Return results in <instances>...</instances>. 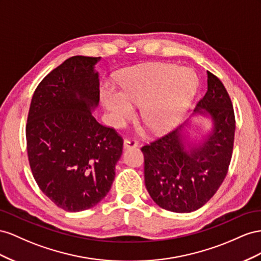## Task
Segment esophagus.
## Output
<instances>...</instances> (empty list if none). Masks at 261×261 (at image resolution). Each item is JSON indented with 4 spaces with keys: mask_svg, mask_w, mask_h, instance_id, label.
<instances>
[{
    "mask_svg": "<svg viewBox=\"0 0 261 261\" xmlns=\"http://www.w3.org/2000/svg\"><path fill=\"white\" fill-rule=\"evenodd\" d=\"M123 146H124V148L136 147V146H138V141L133 138H125L123 140Z\"/></svg>",
    "mask_w": 261,
    "mask_h": 261,
    "instance_id": "34e87169",
    "label": "esophagus"
}]
</instances>
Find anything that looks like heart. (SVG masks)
Masks as SVG:
<instances>
[{
	"mask_svg": "<svg viewBox=\"0 0 261 261\" xmlns=\"http://www.w3.org/2000/svg\"><path fill=\"white\" fill-rule=\"evenodd\" d=\"M196 79L188 70L159 64L131 72L122 81V92L106 86L101 97L111 118L123 123L142 106L141 118L147 128L163 132L177 123L195 94Z\"/></svg>",
	"mask_w": 261,
	"mask_h": 261,
	"instance_id": "heart-1",
	"label": "heart"
}]
</instances>
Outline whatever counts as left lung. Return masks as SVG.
Masks as SVG:
<instances>
[{
  "mask_svg": "<svg viewBox=\"0 0 261 261\" xmlns=\"http://www.w3.org/2000/svg\"><path fill=\"white\" fill-rule=\"evenodd\" d=\"M206 74L207 91L195 111L212 118L213 130L207 139L187 150L180 129H175L141 148L145 187L154 202L167 211L188 213L203 206L220 188L232 160V100L220 79L209 71Z\"/></svg>",
  "mask_w": 261,
  "mask_h": 261,
  "instance_id": "left-lung-1",
  "label": "left lung"
}]
</instances>
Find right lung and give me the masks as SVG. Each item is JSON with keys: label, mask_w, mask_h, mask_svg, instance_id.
Listing matches in <instances>:
<instances>
[{"label": "right lung", "mask_w": 261, "mask_h": 261, "mask_svg": "<svg viewBox=\"0 0 261 261\" xmlns=\"http://www.w3.org/2000/svg\"><path fill=\"white\" fill-rule=\"evenodd\" d=\"M100 58L74 56L37 86L29 107V166L40 190L69 212L97 204L109 192L123 140L91 113L99 101Z\"/></svg>", "instance_id": "obj_1"}]
</instances>
